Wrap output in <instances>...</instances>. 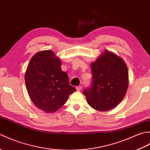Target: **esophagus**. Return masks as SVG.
Masks as SVG:
<instances>
[{
    "mask_svg": "<svg viewBox=\"0 0 150 150\" xmlns=\"http://www.w3.org/2000/svg\"><path fill=\"white\" fill-rule=\"evenodd\" d=\"M76 90L77 91H81L82 90V86H77L76 87Z\"/></svg>",
    "mask_w": 150,
    "mask_h": 150,
    "instance_id": "esophagus-1",
    "label": "esophagus"
}]
</instances>
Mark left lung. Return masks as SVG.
<instances>
[{"mask_svg":"<svg viewBox=\"0 0 150 150\" xmlns=\"http://www.w3.org/2000/svg\"><path fill=\"white\" fill-rule=\"evenodd\" d=\"M91 87L84 90L88 104L98 111L113 109L122 100L128 90V71L125 62L105 50L91 62Z\"/></svg>","mask_w":150,"mask_h":150,"instance_id":"1","label":"left lung"}]
</instances>
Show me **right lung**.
<instances>
[{"label": "right lung", "instance_id": "right-lung-1", "mask_svg": "<svg viewBox=\"0 0 150 150\" xmlns=\"http://www.w3.org/2000/svg\"><path fill=\"white\" fill-rule=\"evenodd\" d=\"M25 83L31 101L47 113L57 111L76 91L69 83L68 74L61 70V60L52 50L40 51L32 57Z\"/></svg>", "mask_w": 150, "mask_h": 150}]
</instances>
